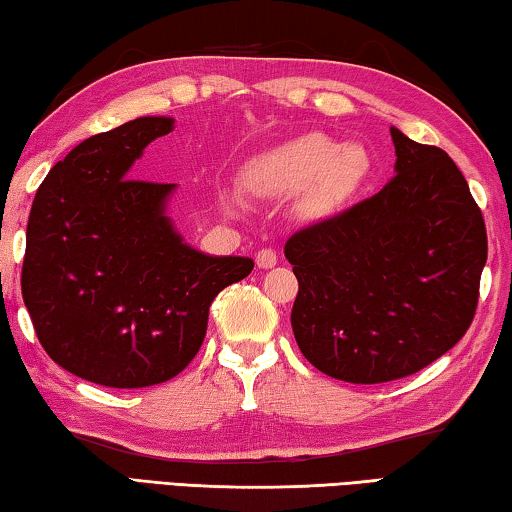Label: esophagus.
Returning <instances> with one entry per match:
<instances>
[{"label":"esophagus","instance_id":"obj_1","mask_svg":"<svg viewBox=\"0 0 512 512\" xmlns=\"http://www.w3.org/2000/svg\"><path fill=\"white\" fill-rule=\"evenodd\" d=\"M276 261H279V258H276L274 249H261L256 254V265L261 267V270H270V267L276 265Z\"/></svg>","mask_w":512,"mask_h":512}]
</instances>
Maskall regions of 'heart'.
Segmentation results:
<instances>
[{
    "label": "heart",
    "instance_id": "obj_1",
    "mask_svg": "<svg viewBox=\"0 0 512 512\" xmlns=\"http://www.w3.org/2000/svg\"><path fill=\"white\" fill-rule=\"evenodd\" d=\"M363 172V149L311 131L254 158L245 170V183L251 195L263 199H286L308 190L304 211L322 215L354 188ZM229 204L240 208L242 199L229 195Z\"/></svg>",
    "mask_w": 512,
    "mask_h": 512
}]
</instances>
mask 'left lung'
<instances>
[{
  "mask_svg": "<svg viewBox=\"0 0 512 512\" xmlns=\"http://www.w3.org/2000/svg\"><path fill=\"white\" fill-rule=\"evenodd\" d=\"M390 136L395 177L383 190L286 242L301 354L349 383L395 381L447 354L474 320L488 261L456 163L397 127Z\"/></svg>",
  "mask_w": 512,
  "mask_h": 512,
  "instance_id": "left-lung-1",
  "label": "left lung"
}]
</instances>
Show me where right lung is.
Returning a JSON list of instances; mask_svg holds the SVG:
<instances>
[{
    "mask_svg": "<svg viewBox=\"0 0 512 512\" xmlns=\"http://www.w3.org/2000/svg\"><path fill=\"white\" fill-rule=\"evenodd\" d=\"M174 120L136 117L83 140L33 199L22 297L49 358L106 388L170 381L201 347L217 292L254 270L211 256L167 215L174 183L131 179L149 142Z\"/></svg>",
    "mask_w": 512,
    "mask_h": 512,
    "instance_id": "1",
    "label": "right lung"
}]
</instances>
